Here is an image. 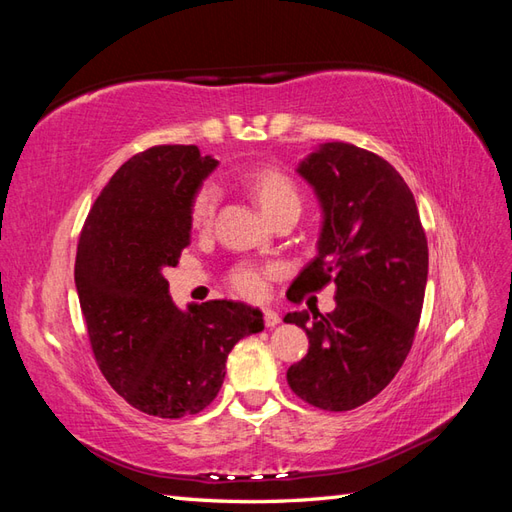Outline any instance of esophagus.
<instances>
[{"label":"esophagus","instance_id":"34e87169","mask_svg":"<svg viewBox=\"0 0 512 512\" xmlns=\"http://www.w3.org/2000/svg\"><path fill=\"white\" fill-rule=\"evenodd\" d=\"M281 321L279 314L275 310H264V323L266 328H275V325Z\"/></svg>","mask_w":512,"mask_h":512}]
</instances>
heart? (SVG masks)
Instances as JSON below:
<instances>
[{
  "label": "heart",
  "instance_id": "heart-1",
  "mask_svg": "<svg viewBox=\"0 0 512 512\" xmlns=\"http://www.w3.org/2000/svg\"><path fill=\"white\" fill-rule=\"evenodd\" d=\"M244 180L270 220L290 209L301 211V193L288 173L273 167H264L250 171ZM217 204H220V189H217L215 182H204L202 187L193 193V200L189 206L191 226L198 228V231L209 228L213 224ZM273 275L275 270L268 266L239 264L231 270V286L246 299H262L268 292V281Z\"/></svg>",
  "mask_w": 512,
  "mask_h": 512
}]
</instances>
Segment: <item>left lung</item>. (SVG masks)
I'll return each instance as SVG.
<instances>
[{
  "mask_svg": "<svg viewBox=\"0 0 512 512\" xmlns=\"http://www.w3.org/2000/svg\"><path fill=\"white\" fill-rule=\"evenodd\" d=\"M297 171L317 191L323 226L319 255L288 299L299 303L334 281L336 308L286 314L310 339L286 378L312 407L350 411L378 396L411 350L429 273L427 235L407 182L372 151L325 143Z\"/></svg>",
  "mask_w": 512,
  "mask_h": 512,
  "instance_id": "1",
  "label": "left lung"
}]
</instances>
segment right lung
I'll return each instance as SVG.
<instances>
[{"instance_id": "obj_1", "label": "right lung", "mask_w": 512, "mask_h": 512, "mask_svg": "<svg viewBox=\"0 0 512 512\" xmlns=\"http://www.w3.org/2000/svg\"><path fill=\"white\" fill-rule=\"evenodd\" d=\"M217 167L195 145H158L129 158L96 198L76 246L74 284L96 365L138 411L182 418L211 405L228 352L262 332L239 301L173 306L167 266L189 246V206Z\"/></svg>"}]
</instances>
